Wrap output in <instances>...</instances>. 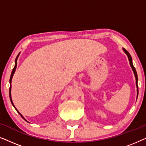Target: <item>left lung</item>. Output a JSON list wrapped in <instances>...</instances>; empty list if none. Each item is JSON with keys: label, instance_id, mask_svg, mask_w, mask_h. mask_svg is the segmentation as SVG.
Segmentation results:
<instances>
[{"label": "left lung", "instance_id": "8db88e82", "mask_svg": "<svg viewBox=\"0 0 146 146\" xmlns=\"http://www.w3.org/2000/svg\"><path fill=\"white\" fill-rule=\"evenodd\" d=\"M122 49H123V52H125V54L127 56V58H128V60H129V64H130V66H131V69H132V70L133 72V74H134V76L135 78V85H136V88H137V96H138V86H137V81H138V78H137V74L136 70H135V68L133 65L132 58H131V55L129 54V53L126 50L124 49V48H122Z\"/></svg>", "mask_w": 146, "mask_h": 146}]
</instances>
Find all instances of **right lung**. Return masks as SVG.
Listing matches in <instances>:
<instances>
[{"instance_id":"obj_1","label":"right lung","mask_w":146,"mask_h":146,"mask_svg":"<svg viewBox=\"0 0 146 146\" xmlns=\"http://www.w3.org/2000/svg\"><path fill=\"white\" fill-rule=\"evenodd\" d=\"M20 53H21V52H20ZM20 53L19 54H18V56H17V58H16V59H15V67H14V68H13V71H12V72H11V78H10L9 82H10V84H11V86H10V88H9V96H10V100H11V103H12V105L13 106L14 108H15L16 110L17 111V112L19 113L20 115H21V116L22 117H23V118L24 119H25V120L26 121H27V122H29V121H28L27 120V119H26L25 118V117H24L23 115H22L21 113H20L19 111H18V110L17 109V108H16V107L15 106V105H14L13 102V100H12V97H11V82H12V79H13V75H14V74H15V72L16 69H17V59H18V58H19V56Z\"/></svg>"}]
</instances>
